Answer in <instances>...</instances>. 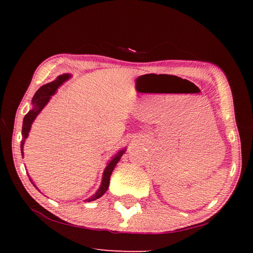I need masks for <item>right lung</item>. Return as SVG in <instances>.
I'll return each instance as SVG.
<instances>
[{
	"label": "right lung",
	"mask_w": 253,
	"mask_h": 253,
	"mask_svg": "<svg viewBox=\"0 0 253 253\" xmlns=\"http://www.w3.org/2000/svg\"><path fill=\"white\" fill-rule=\"evenodd\" d=\"M69 75H62V76H59L57 80L52 81V83H49L44 85H42V87L39 89L36 92V95H34L33 99H32V104H33V109H31L29 111V113L25 115L24 118H23V125H22V135H23V140L22 143H21V152H22V156H23V144H24V140L27 138L28 135H29V131H30V128H31V124L33 123L34 119L38 116V114L40 113L42 110V108L46 105V102L49 101L50 97L53 95L57 90L58 87L62 83H65L67 79H69ZM126 152V149H123V151L118 152V154L116 156H115L113 160H111L108 165H107V168L105 169V172L104 175H102V182H101V185L99 187V190L97 191V193L91 196L90 199H88V202H90V201H95L97 199H99L100 196L104 195L106 193V191L108 190V186H109V179H110V175L113 173V170L115 169V166L117 165V163L121 160L122 156L124 155V153Z\"/></svg>",
	"instance_id": "right-lung-1"
}]
</instances>
